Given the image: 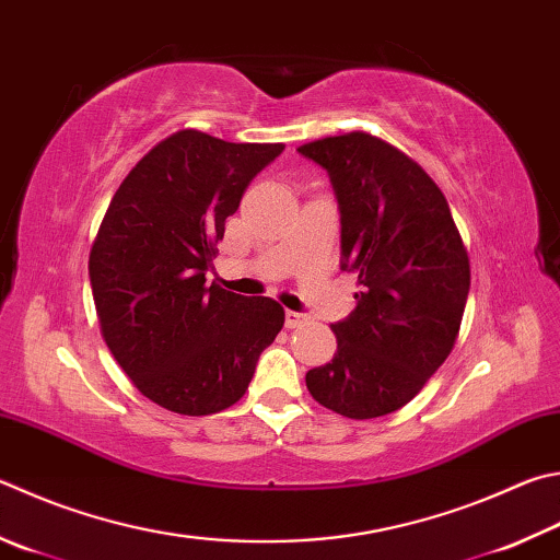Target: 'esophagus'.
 <instances>
[{
  "instance_id": "esophagus-1",
  "label": "esophagus",
  "mask_w": 560,
  "mask_h": 560,
  "mask_svg": "<svg viewBox=\"0 0 560 560\" xmlns=\"http://www.w3.org/2000/svg\"><path fill=\"white\" fill-rule=\"evenodd\" d=\"M308 320V315H303V313H296V311H287V328H299V325H303Z\"/></svg>"
}]
</instances>
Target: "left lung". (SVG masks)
Returning <instances> with one entry per match:
<instances>
[{"label":"left lung","instance_id":"1","mask_svg":"<svg viewBox=\"0 0 560 560\" xmlns=\"http://www.w3.org/2000/svg\"><path fill=\"white\" fill-rule=\"evenodd\" d=\"M330 174L342 222V269L358 306L330 325L338 352L308 370L315 401L345 419H377L423 389L455 348L470 257L433 178L384 139L348 131L299 147Z\"/></svg>","mask_w":560,"mask_h":560}]
</instances>
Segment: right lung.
<instances>
[{"mask_svg": "<svg viewBox=\"0 0 560 560\" xmlns=\"http://www.w3.org/2000/svg\"><path fill=\"white\" fill-rule=\"evenodd\" d=\"M281 151L178 129L137 161L109 200L88 261L100 332L161 409L208 416L237 404L283 328L277 301L206 283L225 220Z\"/></svg>", "mask_w": 560, "mask_h": 560, "instance_id": "1", "label": "right lung"}]
</instances>
